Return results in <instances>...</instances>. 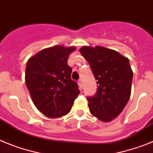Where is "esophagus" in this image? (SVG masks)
Here are the masks:
<instances>
[{
  "mask_svg": "<svg viewBox=\"0 0 153 153\" xmlns=\"http://www.w3.org/2000/svg\"><path fill=\"white\" fill-rule=\"evenodd\" d=\"M78 86H79V90H82L83 89V82H82V80H79V82H78Z\"/></svg>",
  "mask_w": 153,
  "mask_h": 153,
  "instance_id": "1",
  "label": "esophagus"
}]
</instances>
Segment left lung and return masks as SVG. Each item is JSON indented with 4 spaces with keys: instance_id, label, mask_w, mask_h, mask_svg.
<instances>
[{
    "instance_id": "obj_1",
    "label": "left lung",
    "mask_w": 153,
    "mask_h": 153,
    "mask_svg": "<svg viewBox=\"0 0 153 153\" xmlns=\"http://www.w3.org/2000/svg\"><path fill=\"white\" fill-rule=\"evenodd\" d=\"M79 52L88 61L98 84L96 95L87 98L90 113L102 122H110L130 98L133 73L129 59L101 46H83Z\"/></svg>"
}]
</instances>
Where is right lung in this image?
I'll return each instance as SVG.
<instances>
[{
	"mask_svg": "<svg viewBox=\"0 0 153 153\" xmlns=\"http://www.w3.org/2000/svg\"><path fill=\"white\" fill-rule=\"evenodd\" d=\"M75 47L55 45L41 50L27 63L25 82L33 104L51 119L70 111L79 90L71 79L72 68L67 64Z\"/></svg>",
	"mask_w": 153,
	"mask_h": 153,
	"instance_id": "obj_1",
	"label": "right lung"
}]
</instances>
